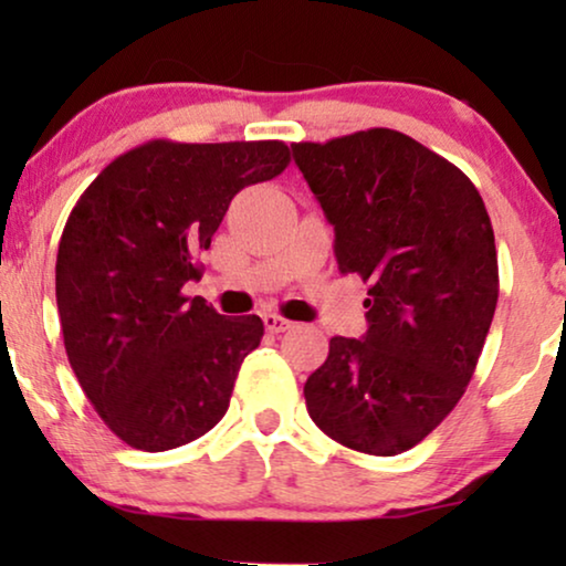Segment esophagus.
I'll list each match as a JSON object with an SVG mask.
<instances>
[{
	"mask_svg": "<svg viewBox=\"0 0 566 566\" xmlns=\"http://www.w3.org/2000/svg\"><path fill=\"white\" fill-rule=\"evenodd\" d=\"M262 322H265V329L273 332V335H277V332L291 329V324H293V322H289L281 314H265V316H262Z\"/></svg>",
	"mask_w": 566,
	"mask_h": 566,
	"instance_id": "obj_1",
	"label": "esophagus"
}]
</instances>
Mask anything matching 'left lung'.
I'll use <instances>...</instances> for the list:
<instances>
[{
  "instance_id": "8db88e82",
  "label": "left lung",
  "mask_w": 566,
  "mask_h": 566,
  "mask_svg": "<svg viewBox=\"0 0 566 566\" xmlns=\"http://www.w3.org/2000/svg\"><path fill=\"white\" fill-rule=\"evenodd\" d=\"M291 149L335 227L339 273L370 285L366 337L329 339L306 409L353 451H409L459 405L482 355L500 293L490 213L459 167L399 130Z\"/></svg>"
}]
</instances>
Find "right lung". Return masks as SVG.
Segmentation results:
<instances>
[{
	"label": "right lung",
	"mask_w": 566,
	"mask_h": 566,
	"mask_svg": "<svg viewBox=\"0 0 566 566\" xmlns=\"http://www.w3.org/2000/svg\"><path fill=\"white\" fill-rule=\"evenodd\" d=\"M283 142L154 138L99 172L69 213L56 258L64 347L82 391L123 443L169 451L227 415L260 316H223L182 285L247 185L289 167Z\"/></svg>",
	"instance_id": "obj_1"
}]
</instances>
